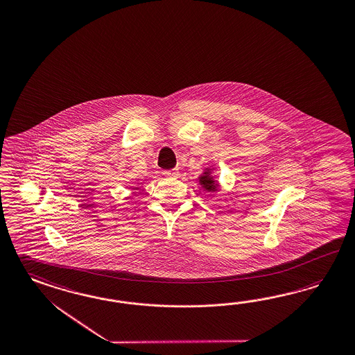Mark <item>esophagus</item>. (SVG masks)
<instances>
[{"instance_id": "obj_1", "label": "esophagus", "mask_w": 355, "mask_h": 355, "mask_svg": "<svg viewBox=\"0 0 355 355\" xmlns=\"http://www.w3.org/2000/svg\"><path fill=\"white\" fill-rule=\"evenodd\" d=\"M164 175L166 178H176V176L179 175V171H178L176 168H173V170H166V171H164Z\"/></svg>"}]
</instances>
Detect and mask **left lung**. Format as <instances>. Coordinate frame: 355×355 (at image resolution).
I'll return each instance as SVG.
<instances>
[{"mask_svg":"<svg viewBox=\"0 0 355 355\" xmlns=\"http://www.w3.org/2000/svg\"><path fill=\"white\" fill-rule=\"evenodd\" d=\"M200 182H202L203 188H207L209 191H215V182L212 180V178L209 176V173L200 176Z\"/></svg>","mask_w":355,"mask_h":355,"instance_id":"obj_1","label":"left lung"}]
</instances>
